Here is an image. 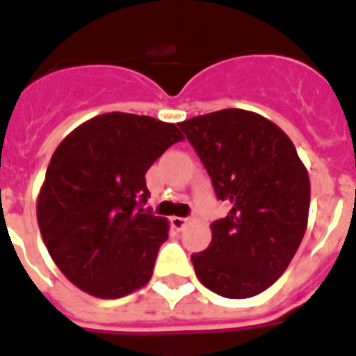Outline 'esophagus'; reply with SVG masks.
<instances>
[{
    "label": "esophagus",
    "mask_w": 356,
    "mask_h": 356,
    "mask_svg": "<svg viewBox=\"0 0 356 356\" xmlns=\"http://www.w3.org/2000/svg\"><path fill=\"white\" fill-rule=\"evenodd\" d=\"M188 223H190V219H186V218H177V216H175V218H172V227L175 228V230H183Z\"/></svg>",
    "instance_id": "1"
}]
</instances>
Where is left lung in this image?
Returning a JSON list of instances; mask_svg holds the SVG:
<instances>
[{"instance_id": "8db88e82", "label": "left lung", "mask_w": 356, "mask_h": 356, "mask_svg": "<svg viewBox=\"0 0 356 356\" xmlns=\"http://www.w3.org/2000/svg\"><path fill=\"white\" fill-rule=\"evenodd\" d=\"M230 203L210 225L212 241L193 254L199 282L225 298H250L285 273L307 230L311 183L287 133L247 109H221L179 122Z\"/></svg>"}]
</instances>
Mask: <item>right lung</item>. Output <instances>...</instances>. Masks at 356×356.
<instances>
[{
  "mask_svg": "<svg viewBox=\"0 0 356 356\" xmlns=\"http://www.w3.org/2000/svg\"><path fill=\"white\" fill-rule=\"evenodd\" d=\"M183 138L175 124L113 111L80 124L54 149L36 199L38 227L80 291L115 300L149 282L170 225L143 208L146 172Z\"/></svg>",
  "mask_w": 356,
  "mask_h": 356,
  "instance_id": "obj_1",
  "label": "right lung"
}]
</instances>
